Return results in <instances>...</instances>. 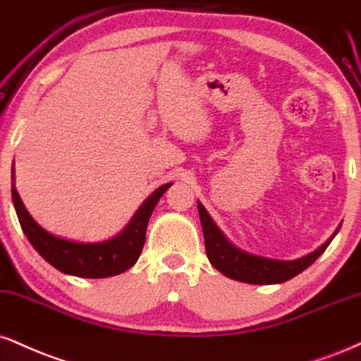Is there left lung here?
<instances>
[{
  "label": "left lung",
  "mask_w": 361,
  "mask_h": 361,
  "mask_svg": "<svg viewBox=\"0 0 361 361\" xmlns=\"http://www.w3.org/2000/svg\"><path fill=\"white\" fill-rule=\"evenodd\" d=\"M200 222H202L203 237H205V250L207 257L216 271L222 272L224 276L240 282H249V284H279L298 276L314 262L316 259L326 250L329 240L324 242L319 249L311 254L296 260H276L267 257H259V255L247 254V252L237 249L225 238V235L216 227L212 216L208 215L205 207L198 202Z\"/></svg>",
  "instance_id": "8db88e82"
}]
</instances>
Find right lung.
Instances as JSON below:
<instances>
[{
    "instance_id": "1",
    "label": "right lung",
    "mask_w": 361,
    "mask_h": 361,
    "mask_svg": "<svg viewBox=\"0 0 361 361\" xmlns=\"http://www.w3.org/2000/svg\"><path fill=\"white\" fill-rule=\"evenodd\" d=\"M171 183H166L153 192L119 235L97 244H80L51 235L32 219L15 186L11 188V197L25 235L50 266L59 269L63 274L102 279L121 274L134 266L145 245L149 216Z\"/></svg>"
}]
</instances>
